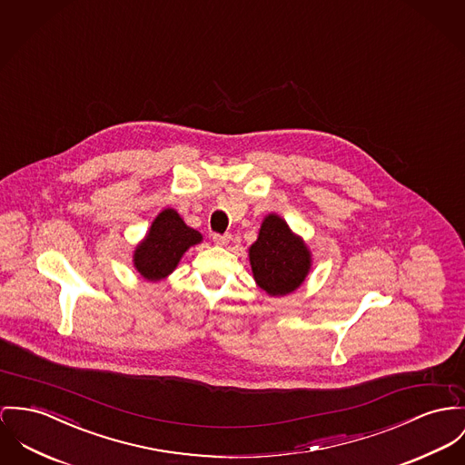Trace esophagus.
I'll use <instances>...</instances> for the list:
<instances>
[{
    "mask_svg": "<svg viewBox=\"0 0 465 465\" xmlns=\"http://www.w3.org/2000/svg\"><path fill=\"white\" fill-rule=\"evenodd\" d=\"M230 239H232V235L230 233H214L213 235V241H214V244H217V246H226L228 242H230Z\"/></svg>",
    "mask_w": 465,
    "mask_h": 465,
    "instance_id": "esophagus-1",
    "label": "esophagus"
}]
</instances>
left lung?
Masks as SVG:
<instances>
[{
  "label": "left lung",
  "mask_w": 465,
  "mask_h": 465,
  "mask_svg": "<svg viewBox=\"0 0 465 465\" xmlns=\"http://www.w3.org/2000/svg\"><path fill=\"white\" fill-rule=\"evenodd\" d=\"M250 262L260 288L271 295H285L304 282L310 271V251L282 217L271 214L250 248Z\"/></svg>",
  "instance_id": "obj_1"
}]
</instances>
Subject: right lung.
<instances>
[{"instance_id":"right-lung-1","label":"right lung","mask_w":465,"mask_h":465,"mask_svg":"<svg viewBox=\"0 0 465 465\" xmlns=\"http://www.w3.org/2000/svg\"><path fill=\"white\" fill-rule=\"evenodd\" d=\"M200 241L202 235L196 230L185 226L175 211L166 209L155 217L148 235L136 248L134 265L146 280H163L177 267L185 250Z\"/></svg>"}]
</instances>
